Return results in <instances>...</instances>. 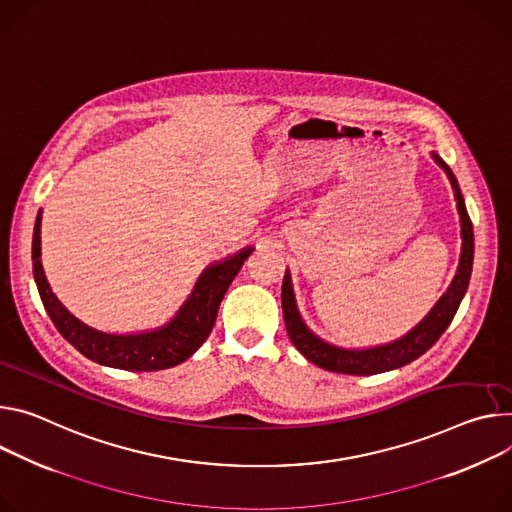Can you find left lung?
Returning <instances> with one entry per match:
<instances>
[{
  "label": "left lung",
  "mask_w": 512,
  "mask_h": 512,
  "mask_svg": "<svg viewBox=\"0 0 512 512\" xmlns=\"http://www.w3.org/2000/svg\"><path fill=\"white\" fill-rule=\"evenodd\" d=\"M433 159L447 173V177L453 185L457 210L461 216V239H463L461 259H459V269L453 277L447 294H443V298L435 304V308L427 314V318L418 324V327H414L406 337H402L390 345L351 351V349H341V347L324 343L306 329V324L302 322L300 312L296 308L290 273H286L284 284H282V308H284L286 331H288L294 347L314 365H318L322 369H329V371H337V374H349V376L382 374V371L402 367V365L414 361L416 357H421L423 353H427L451 324V320L463 300V294H466L468 284H470L472 263H474V228H472V220L468 216L466 204H463L455 175L441 161L439 155L433 153Z\"/></svg>",
  "instance_id": "obj_1"
}]
</instances>
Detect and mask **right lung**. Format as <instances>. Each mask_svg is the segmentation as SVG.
Here are the masks:
<instances>
[{
    "label": "right lung",
    "mask_w": 512,
    "mask_h": 512,
    "mask_svg": "<svg viewBox=\"0 0 512 512\" xmlns=\"http://www.w3.org/2000/svg\"><path fill=\"white\" fill-rule=\"evenodd\" d=\"M253 249H243L226 261L210 265L185 300L177 316L165 324L163 329L141 335H110L87 327L79 318H75L53 294L49 282H46L42 263H40V212L34 222L32 237V261H34V280L38 286L40 300L44 310L49 312L57 331L87 359L118 367L126 371H157L183 363L192 357L200 345L212 333L216 322L218 306L228 290V286L241 271L245 259Z\"/></svg>",
    "instance_id": "obj_1"
}]
</instances>
